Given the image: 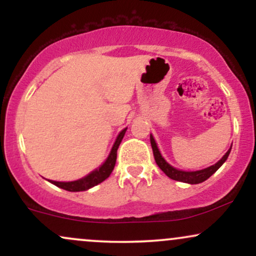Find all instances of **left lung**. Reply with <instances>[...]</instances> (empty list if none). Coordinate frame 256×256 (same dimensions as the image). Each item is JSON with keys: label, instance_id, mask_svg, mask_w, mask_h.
<instances>
[{"label": "left lung", "instance_id": "left-lung-1", "mask_svg": "<svg viewBox=\"0 0 256 256\" xmlns=\"http://www.w3.org/2000/svg\"><path fill=\"white\" fill-rule=\"evenodd\" d=\"M150 143L152 148V154H154V158H155V162H156V165L160 167L161 171L165 173L167 177L173 179V180L183 182V183H188V184H198V183H202V182L207 180L213 173L218 171L219 167L225 162L226 158H228V154H230L231 152V148H230L225 152L224 156L220 158L218 162L214 164L212 166L207 167V168L200 170V171H182V170H177L173 166L170 165L165 158H162V155H161L160 150H158L156 142H155L152 134H150Z\"/></svg>", "mask_w": 256, "mask_h": 256}]
</instances>
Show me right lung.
<instances>
[{
	"label": "right lung",
	"instance_id": "1",
	"mask_svg": "<svg viewBox=\"0 0 256 256\" xmlns=\"http://www.w3.org/2000/svg\"><path fill=\"white\" fill-rule=\"evenodd\" d=\"M128 128H124L116 137V142H114L113 146H112V150L108 155L107 160L102 164L98 168H96L95 171L90 172L89 174L85 176L84 178L78 179V180L73 182H55V180H49L56 186L61 188V189L67 190V192H84V190L90 189V188L95 186L100 183L107 179L110 176L112 171H113L114 166H116V150H118L120 143H122V140L124 138V134Z\"/></svg>",
	"mask_w": 256,
	"mask_h": 256
}]
</instances>
